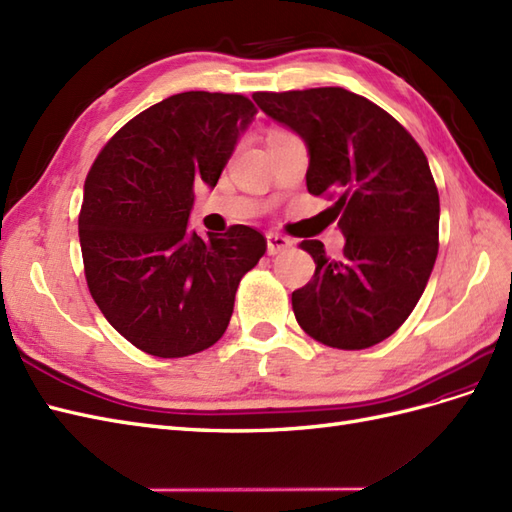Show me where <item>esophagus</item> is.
I'll list each match as a JSON object with an SVG mask.
<instances>
[{
  "label": "esophagus",
  "mask_w": 512,
  "mask_h": 512,
  "mask_svg": "<svg viewBox=\"0 0 512 512\" xmlns=\"http://www.w3.org/2000/svg\"><path fill=\"white\" fill-rule=\"evenodd\" d=\"M266 242H268V255L285 253L287 248L292 246V240L285 238V235H281V233H268L266 235Z\"/></svg>",
  "instance_id": "obj_1"
}]
</instances>
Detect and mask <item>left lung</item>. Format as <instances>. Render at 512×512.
<instances>
[{"instance_id": "obj_1", "label": "left lung", "mask_w": 512, "mask_h": 512, "mask_svg": "<svg viewBox=\"0 0 512 512\" xmlns=\"http://www.w3.org/2000/svg\"><path fill=\"white\" fill-rule=\"evenodd\" d=\"M253 99L305 140L307 190L337 192L342 257H326L320 240L300 242L316 261L292 292L300 329L339 350L383 342L411 316L439 251V192L424 151L391 114L344 88Z\"/></svg>"}]
</instances>
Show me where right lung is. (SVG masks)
Here are the masks:
<instances>
[{"mask_svg":"<svg viewBox=\"0 0 512 512\" xmlns=\"http://www.w3.org/2000/svg\"><path fill=\"white\" fill-rule=\"evenodd\" d=\"M255 114L244 95H173L116 131L88 170L80 244L90 296L153 357L214 346L242 277L266 253L246 225L207 238L188 231L194 183L216 186Z\"/></svg>","mask_w":512,"mask_h":512,"instance_id":"add662e5","label":"right lung"}]
</instances>
